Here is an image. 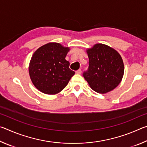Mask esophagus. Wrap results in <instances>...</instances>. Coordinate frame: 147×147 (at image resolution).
I'll list each match as a JSON object with an SVG mask.
<instances>
[{
	"mask_svg": "<svg viewBox=\"0 0 147 147\" xmlns=\"http://www.w3.org/2000/svg\"><path fill=\"white\" fill-rule=\"evenodd\" d=\"M76 74H81L82 73V70L81 69H78V70H77L76 71Z\"/></svg>",
	"mask_w": 147,
	"mask_h": 147,
	"instance_id": "1",
	"label": "esophagus"
}]
</instances>
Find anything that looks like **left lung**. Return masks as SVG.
<instances>
[{
    "label": "left lung",
    "mask_w": 147,
    "mask_h": 147,
    "mask_svg": "<svg viewBox=\"0 0 147 147\" xmlns=\"http://www.w3.org/2000/svg\"><path fill=\"white\" fill-rule=\"evenodd\" d=\"M87 52L89 67L83 73V76L91 89L98 93H106L115 89L124 74L120 54L104 44H96Z\"/></svg>",
    "instance_id": "left-lung-1"
}]
</instances>
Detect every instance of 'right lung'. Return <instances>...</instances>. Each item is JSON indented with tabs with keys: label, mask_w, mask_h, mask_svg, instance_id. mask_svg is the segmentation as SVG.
<instances>
[{
	"label": "right lung",
	"mask_w": 147,
	"mask_h": 147,
	"mask_svg": "<svg viewBox=\"0 0 147 147\" xmlns=\"http://www.w3.org/2000/svg\"><path fill=\"white\" fill-rule=\"evenodd\" d=\"M69 49L58 43L41 47L34 53L29 74L36 88L43 93L54 94L63 90L75 72L65 59Z\"/></svg>",
	"instance_id": "1"
}]
</instances>
